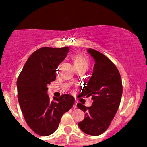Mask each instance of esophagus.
Returning a JSON list of instances; mask_svg holds the SVG:
<instances>
[{"mask_svg": "<svg viewBox=\"0 0 147 147\" xmlns=\"http://www.w3.org/2000/svg\"><path fill=\"white\" fill-rule=\"evenodd\" d=\"M77 105H78V102H75V105H74V106H73V107L74 108H77V107H77Z\"/></svg>", "mask_w": 147, "mask_h": 147, "instance_id": "obj_1", "label": "esophagus"}]
</instances>
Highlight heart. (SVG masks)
Wrapping results in <instances>:
<instances>
[{
	"instance_id": "obj_1",
	"label": "heart",
	"mask_w": 147,
	"mask_h": 147,
	"mask_svg": "<svg viewBox=\"0 0 147 147\" xmlns=\"http://www.w3.org/2000/svg\"><path fill=\"white\" fill-rule=\"evenodd\" d=\"M74 65L76 69H82L86 70L88 67L89 61L85 57L81 55H76L72 57Z\"/></svg>"
}]
</instances>
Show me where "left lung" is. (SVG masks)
Returning a JSON list of instances; mask_svg holds the SVG:
<instances>
[{"mask_svg": "<svg viewBox=\"0 0 147 147\" xmlns=\"http://www.w3.org/2000/svg\"><path fill=\"white\" fill-rule=\"evenodd\" d=\"M87 51L95 60V65L92 76L78 97L91 96L93 102L91 107L77 105L85 113L84 120L78 125L83 132L97 136L107 129L117 112L122 95V82L117 67L107 56L94 49Z\"/></svg>", "mask_w": 147, "mask_h": 147, "instance_id": "8db88e82", "label": "left lung"}]
</instances>
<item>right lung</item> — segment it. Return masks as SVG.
I'll use <instances>...</instances> for the list:
<instances>
[{"instance_id": "1", "label": "right lung", "mask_w": 147, "mask_h": 147, "mask_svg": "<svg viewBox=\"0 0 147 147\" xmlns=\"http://www.w3.org/2000/svg\"><path fill=\"white\" fill-rule=\"evenodd\" d=\"M69 47H44L28 59L17 80L18 100L30 128L40 136H48L57 130L62 116L75 103L69 94L50 100L47 85L55 80L59 64L66 57Z\"/></svg>"}]
</instances>
